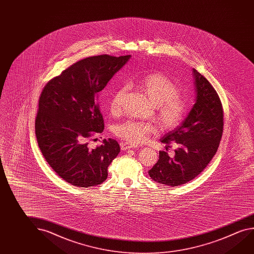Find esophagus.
Returning a JSON list of instances; mask_svg holds the SVG:
<instances>
[{
	"instance_id": "34e87169",
	"label": "esophagus",
	"mask_w": 254,
	"mask_h": 254,
	"mask_svg": "<svg viewBox=\"0 0 254 254\" xmlns=\"http://www.w3.org/2000/svg\"><path fill=\"white\" fill-rule=\"evenodd\" d=\"M121 147L122 150H127L131 149V148H135V146L127 143V142H121Z\"/></svg>"
}]
</instances>
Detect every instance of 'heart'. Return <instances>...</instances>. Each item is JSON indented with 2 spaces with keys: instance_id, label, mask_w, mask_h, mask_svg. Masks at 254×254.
<instances>
[{
  "instance_id": "1",
  "label": "heart",
  "mask_w": 254,
  "mask_h": 254,
  "mask_svg": "<svg viewBox=\"0 0 254 254\" xmlns=\"http://www.w3.org/2000/svg\"><path fill=\"white\" fill-rule=\"evenodd\" d=\"M138 89L146 96L150 104L156 106L157 120L164 130L175 128L184 118L187 102L180 96L179 87L167 75L156 72L147 75L136 83ZM127 88L119 87L110 99L111 113L120 114L123 108ZM157 131L156 127L149 122L129 121L120 124L115 128L119 137L129 143L137 144Z\"/></svg>"
}]
</instances>
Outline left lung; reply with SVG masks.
I'll use <instances>...</instances> for the list:
<instances>
[{"mask_svg":"<svg viewBox=\"0 0 254 254\" xmlns=\"http://www.w3.org/2000/svg\"><path fill=\"white\" fill-rule=\"evenodd\" d=\"M192 74L195 104L184 121L160 139L167 148L171 142L177 143L175 156L160 150L158 162L149 171L151 179L171 187L189 183L207 167L223 132V111L218 94L194 68Z\"/></svg>","mask_w":254,"mask_h":254,"instance_id":"8db88e82","label":"left lung"}]
</instances>
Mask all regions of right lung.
Returning <instances> with one entry per match:
<instances>
[{"instance_id": "obj_1", "label": "right lung", "mask_w": 254, "mask_h": 254, "mask_svg": "<svg viewBox=\"0 0 254 254\" xmlns=\"http://www.w3.org/2000/svg\"><path fill=\"white\" fill-rule=\"evenodd\" d=\"M130 58L100 55L82 59L51 79L42 91L35 120L38 145L57 175L71 185L87 188L104 183L121 151L112 138L104 139L96 149L87 147V139L104 129L96 104L98 92Z\"/></svg>"}]
</instances>
